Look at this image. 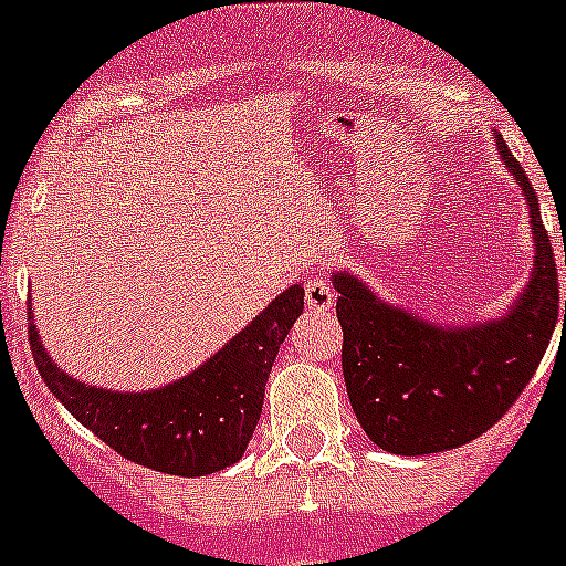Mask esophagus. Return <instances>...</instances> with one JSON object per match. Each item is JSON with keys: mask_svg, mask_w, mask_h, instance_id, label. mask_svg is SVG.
Masks as SVG:
<instances>
[{"mask_svg": "<svg viewBox=\"0 0 566 566\" xmlns=\"http://www.w3.org/2000/svg\"><path fill=\"white\" fill-rule=\"evenodd\" d=\"M304 301H307L310 310H329L335 304V290H332L329 279L326 276H313L304 284Z\"/></svg>", "mask_w": 566, "mask_h": 566, "instance_id": "34e87169", "label": "esophagus"}]
</instances>
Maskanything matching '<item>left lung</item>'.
I'll list each match as a JSON object with an SVG mask.
<instances>
[{"instance_id": "obj_1", "label": "left lung", "mask_w": 566, "mask_h": 566, "mask_svg": "<svg viewBox=\"0 0 566 566\" xmlns=\"http://www.w3.org/2000/svg\"><path fill=\"white\" fill-rule=\"evenodd\" d=\"M494 139L525 195L536 242L525 293L509 313L474 326H432L385 304L352 273L332 276L340 293L348 399L366 436L394 455L455 450L497 424L536 374L556 329L558 268L538 198L505 142Z\"/></svg>"}]
</instances>
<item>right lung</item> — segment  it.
<instances>
[{
  "label": "right lung",
  "mask_w": 566,
  "mask_h": 566,
  "mask_svg": "<svg viewBox=\"0 0 566 566\" xmlns=\"http://www.w3.org/2000/svg\"><path fill=\"white\" fill-rule=\"evenodd\" d=\"M33 310V307H30ZM304 287L293 284L198 371L156 390H105L61 371L30 315V348L46 388L83 427L139 467L203 478L242 458L262 416L265 382L295 318Z\"/></svg>",
  "instance_id": "right-lung-1"
}]
</instances>
